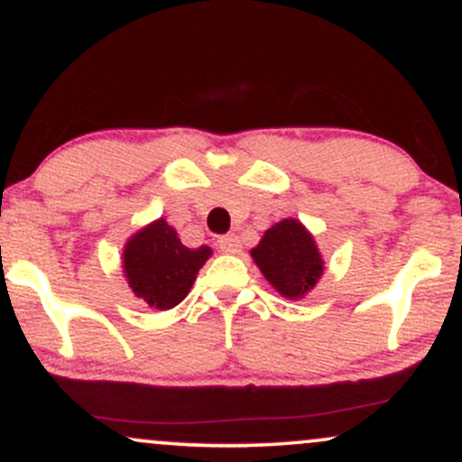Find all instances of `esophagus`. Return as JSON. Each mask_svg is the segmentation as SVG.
I'll use <instances>...</instances> for the list:
<instances>
[{"label":"esophagus","instance_id":"1","mask_svg":"<svg viewBox=\"0 0 462 462\" xmlns=\"http://www.w3.org/2000/svg\"><path fill=\"white\" fill-rule=\"evenodd\" d=\"M217 245H219L221 252H226V254H238L241 252V238H238L236 235H224V236H219Z\"/></svg>","mask_w":462,"mask_h":462}]
</instances>
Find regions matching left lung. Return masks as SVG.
Masks as SVG:
<instances>
[{
  "label": "left lung",
  "instance_id": "obj_1",
  "mask_svg": "<svg viewBox=\"0 0 462 462\" xmlns=\"http://www.w3.org/2000/svg\"><path fill=\"white\" fill-rule=\"evenodd\" d=\"M252 256L269 284L284 298H304L317 284L323 263L315 241L295 219H284L264 232Z\"/></svg>",
  "mask_w": 462,
  "mask_h": 462
}]
</instances>
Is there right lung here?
I'll return each mask as SVG.
<instances>
[{"label":"right lung","instance_id":"1","mask_svg":"<svg viewBox=\"0 0 462 462\" xmlns=\"http://www.w3.org/2000/svg\"><path fill=\"white\" fill-rule=\"evenodd\" d=\"M208 256L210 247L189 249L167 221L158 219L143 227L125 245V278L141 300L169 310L187 298Z\"/></svg>","mask_w":462,"mask_h":462}]
</instances>
